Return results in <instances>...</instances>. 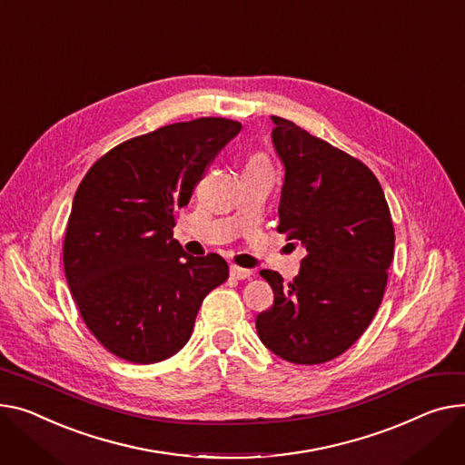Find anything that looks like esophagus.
<instances>
[{
  "label": "esophagus",
  "instance_id": "1",
  "mask_svg": "<svg viewBox=\"0 0 465 465\" xmlns=\"http://www.w3.org/2000/svg\"><path fill=\"white\" fill-rule=\"evenodd\" d=\"M230 276L235 278V281H249V278L252 276V271L237 267V265H232L230 267Z\"/></svg>",
  "mask_w": 465,
  "mask_h": 465
}]
</instances>
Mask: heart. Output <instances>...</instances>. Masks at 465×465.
I'll return each instance as SVG.
<instances>
[{"mask_svg": "<svg viewBox=\"0 0 465 465\" xmlns=\"http://www.w3.org/2000/svg\"><path fill=\"white\" fill-rule=\"evenodd\" d=\"M263 168H269L267 159L263 157V154H252L249 163H246L244 170H263Z\"/></svg>", "mask_w": 465, "mask_h": 465, "instance_id": "1", "label": "heart"}]
</instances>
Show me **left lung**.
I'll use <instances>...</instances> for the list:
<instances>
[{"mask_svg":"<svg viewBox=\"0 0 465 465\" xmlns=\"http://www.w3.org/2000/svg\"><path fill=\"white\" fill-rule=\"evenodd\" d=\"M286 173L276 232L306 256L290 284L260 274L274 292L256 331L265 348L295 364H322L351 348L381 304L394 256V228L378 177L351 154L271 117Z\"/></svg>","mask_w":465,"mask_h":465,"instance_id":"left-lung-1","label":"left lung"}]
</instances>
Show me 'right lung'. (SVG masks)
Returning <instances> with one entry per match:
<instances>
[{
    "mask_svg": "<svg viewBox=\"0 0 465 465\" xmlns=\"http://www.w3.org/2000/svg\"><path fill=\"white\" fill-rule=\"evenodd\" d=\"M241 129L224 117L173 123L115 145L82 179L64 241L65 276L84 323L119 359L175 355L205 295L228 281L224 258L187 254L172 228Z\"/></svg>",
    "mask_w": 465,
    "mask_h": 465,
    "instance_id": "add662e5",
    "label": "right lung"
}]
</instances>
